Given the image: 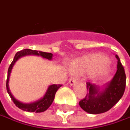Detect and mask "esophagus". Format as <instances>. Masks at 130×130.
Wrapping results in <instances>:
<instances>
[{
  "label": "esophagus",
  "instance_id": "obj_1",
  "mask_svg": "<svg viewBox=\"0 0 130 130\" xmlns=\"http://www.w3.org/2000/svg\"><path fill=\"white\" fill-rule=\"evenodd\" d=\"M76 83H77V79H76V77H71V78L69 79V82H68V83H69L71 86H74Z\"/></svg>",
  "mask_w": 130,
  "mask_h": 130
}]
</instances>
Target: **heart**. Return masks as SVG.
Listing matches in <instances>:
<instances>
[{"instance_id": "heart-1", "label": "heart", "mask_w": 130, "mask_h": 130, "mask_svg": "<svg viewBox=\"0 0 130 130\" xmlns=\"http://www.w3.org/2000/svg\"><path fill=\"white\" fill-rule=\"evenodd\" d=\"M109 59L101 53H91L77 59L71 65V70L77 73H86L93 71L95 77L106 75L109 71Z\"/></svg>"}]
</instances>
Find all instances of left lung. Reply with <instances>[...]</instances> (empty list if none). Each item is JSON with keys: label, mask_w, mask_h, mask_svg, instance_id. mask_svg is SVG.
Instances as JSON below:
<instances>
[{"label": "left lung", "mask_w": 130, "mask_h": 130, "mask_svg": "<svg viewBox=\"0 0 130 130\" xmlns=\"http://www.w3.org/2000/svg\"><path fill=\"white\" fill-rule=\"evenodd\" d=\"M117 71L112 79L100 88L96 84L87 83L89 92L79 101L80 107L89 114L95 115L109 111L122 98L126 87V74L118 55Z\"/></svg>", "instance_id": "left-lung-1"}]
</instances>
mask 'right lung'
I'll return each mask as SVG.
<instances>
[{
    "mask_svg": "<svg viewBox=\"0 0 130 130\" xmlns=\"http://www.w3.org/2000/svg\"><path fill=\"white\" fill-rule=\"evenodd\" d=\"M30 55H34V56H41L44 59H47L48 60H52L53 59V54L51 53H45V52H42V51H32L30 49H24L22 50L21 51H18L15 55L14 59L12 62L11 65L9 66V69H8V74H7V79H6V90L7 92L9 95V97L11 98L12 100L14 102V103L15 104V106L18 107L19 109H22L23 111H26V112H43L46 111L52 104L53 102L54 98H55V94L57 91V90L59 89L62 85H51L48 86V88L47 89L46 92L44 93V96L41 98L40 99L36 100L34 102L29 103H22L21 101L17 100L11 93L10 89L9 87V78L11 75V72L13 68V66L16 63V62L18 61L19 59H21V57L26 56H30Z\"/></svg>",
    "mask_w": 130,
    "mask_h": 130,
    "instance_id": "1",
    "label": "right lung"
}]
</instances>
